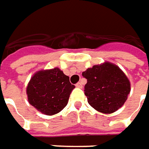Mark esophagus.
<instances>
[{
  "instance_id": "1",
  "label": "esophagus",
  "mask_w": 149,
  "mask_h": 149,
  "mask_svg": "<svg viewBox=\"0 0 149 149\" xmlns=\"http://www.w3.org/2000/svg\"><path fill=\"white\" fill-rule=\"evenodd\" d=\"M76 86L77 88H82V83L81 82H78L76 84Z\"/></svg>"
}]
</instances>
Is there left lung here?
Listing matches in <instances>:
<instances>
[{
  "label": "left lung",
  "instance_id": "8db88e82",
  "mask_svg": "<svg viewBox=\"0 0 149 149\" xmlns=\"http://www.w3.org/2000/svg\"><path fill=\"white\" fill-rule=\"evenodd\" d=\"M82 76L87 79L84 91L88 103L100 113H114L127 100L130 81L117 65L105 62L86 69Z\"/></svg>",
  "mask_w": 149,
  "mask_h": 149
}]
</instances>
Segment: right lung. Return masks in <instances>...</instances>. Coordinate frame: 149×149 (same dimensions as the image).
<instances>
[{
    "mask_svg": "<svg viewBox=\"0 0 149 149\" xmlns=\"http://www.w3.org/2000/svg\"><path fill=\"white\" fill-rule=\"evenodd\" d=\"M74 88L69 77L58 68L39 71L27 86L28 102L41 113L51 116L66 107Z\"/></svg>",
    "mask_w": 149,
    "mask_h": 149,
    "instance_id": "obj_1",
    "label": "right lung"
}]
</instances>
